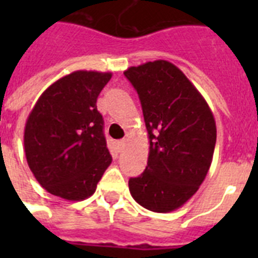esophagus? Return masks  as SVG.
Instances as JSON below:
<instances>
[{
	"label": "esophagus",
	"mask_w": 258,
	"mask_h": 258,
	"mask_svg": "<svg viewBox=\"0 0 258 258\" xmlns=\"http://www.w3.org/2000/svg\"><path fill=\"white\" fill-rule=\"evenodd\" d=\"M125 147V139H121V141L117 142V149L123 150Z\"/></svg>",
	"instance_id": "esophagus-1"
}]
</instances>
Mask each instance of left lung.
I'll return each instance as SVG.
<instances>
[{
    "label": "left lung",
    "mask_w": 258,
    "mask_h": 258,
    "mask_svg": "<svg viewBox=\"0 0 258 258\" xmlns=\"http://www.w3.org/2000/svg\"><path fill=\"white\" fill-rule=\"evenodd\" d=\"M124 75L139 95L150 142L146 170L128 180L130 192L147 210L174 212L206 178L216 120L200 91L172 62H145Z\"/></svg>",
    "instance_id": "8db88e82"
}]
</instances>
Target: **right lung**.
<instances>
[{
	"instance_id": "1",
	"label": "right lung",
	"mask_w": 258,
	"mask_h": 258,
	"mask_svg": "<svg viewBox=\"0 0 258 258\" xmlns=\"http://www.w3.org/2000/svg\"><path fill=\"white\" fill-rule=\"evenodd\" d=\"M111 72L75 71L50 84L26 119L24 149L30 171L46 191L83 201L96 190L112 157L97 111Z\"/></svg>"
}]
</instances>
